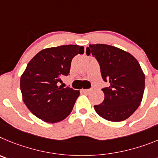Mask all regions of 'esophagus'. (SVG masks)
<instances>
[{
	"label": "esophagus",
	"instance_id": "obj_1",
	"mask_svg": "<svg viewBox=\"0 0 158 158\" xmlns=\"http://www.w3.org/2000/svg\"><path fill=\"white\" fill-rule=\"evenodd\" d=\"M82 90L84 92V93H89V92L90 91V89H82Z\"/></svg>",
	"mask_w": 158,
	"mask_h": 158
}]
</instances>
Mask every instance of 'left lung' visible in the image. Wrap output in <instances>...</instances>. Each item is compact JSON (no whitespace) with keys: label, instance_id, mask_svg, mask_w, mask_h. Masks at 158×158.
<instances>
[{"label":"left lung","instance_id":"obj_1","mask_svg":"<svg viewBox=\"0 0 158 158\" xmlns=\"http://www.w3.org/2000/svg\"><path fill=\"white\" fill-rule=\"evenodd\" d=\"M96 57L102 79L109 87L102 89L105 99L94 106L96 113L105 120L120 122L135 113L145 89V74L137 60L127 51L105 44H91L86 54Z\"/></svg>","mask_w":158,"mask_h":158}]
</instances>
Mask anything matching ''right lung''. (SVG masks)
<instances>
[{"instance_id": "right-lung-1", "label": "right lung", "mask_w": 158, "mask_h": 158, "mask_svg": "<svg viewBox=\"0 0 158 158\" xmlns=\"http://www.w3.org/2000/svg\"><path fill=\"white\" fill-rule=\"evenodd\" d=\"M83 53V46L60 45L42 49L30 60L21 76L20 89L24 104L35 116L57 123L70 114L79 90L56 84L69 74L72 58Z\"/></svg>"}]
</instances>
